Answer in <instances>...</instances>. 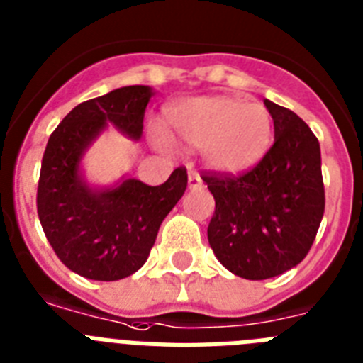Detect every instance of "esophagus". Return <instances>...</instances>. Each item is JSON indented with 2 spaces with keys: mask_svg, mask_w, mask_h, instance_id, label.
<instances>
[{
  "mask_svg": "<svg viewBox=\"0 0 363 363\" xmlns=\"http://www.w3.org/2000/svg\"><path fill=\"white\" fill-rule=\"evenodd\" d=\"M203 182L199 172H189V189H202Z\"/></svg>",
  "mask_w": 363,
  "mask_h": 363,
  "instance_id": "1",
  "label": "esophagus"
}]
</instances>
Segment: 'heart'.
<instances>
[{"instance_id": "obj_1", "label": "heart", "mask_w": 363, "mask_h": 363, "mask_svg": "<svg viewBox=\"0 0 363 363\" xmlns=\"http://www.w3.org/2000/svg\"><path fill=\"white\" fill-rule=\"evenodd\" d=\"M169 122L179 139L203 148L209 169L223 174H241L254 169L271 148L272 116L262 104H247L233 96H202L170 107ZM164 150L172 140L164 131H154Z\"/></svg>"}]
</instances>
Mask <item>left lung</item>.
I'll return each mask as SVG.
<instances>
[{
	"label": "left lung",
	"mask_w": 363,
	"mask_h": 363,
	"mask_svg": "<svg viewBox=\"0 0 363 363\" xmlns=\"http://www.w3.org/2000/svg\"><path fill=\"white\" fill-rule=\"evenodd\" d=\"M274 143L239 176L203 172L215 199L209 245L230 272L247 280L282 274L306 257L325 213L321 148L293 111L265 100Z\"/></svg>",
	"instance_id": "1"
}]
</instances>
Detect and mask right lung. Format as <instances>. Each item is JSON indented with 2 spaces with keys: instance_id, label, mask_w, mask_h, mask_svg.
<instances>
[{
  "instance_id": "1",
  "label": "right lung",
  "mask_w": 363,
  "mask_h": 363,
  "mask_svg": "<svg viewBox=\"0 0 363 363\" xmlns=\"http://www.w3.org/2000/svg\"><path fill=\"white\" fill-rule=\"evenodd\" d=\"M152 94L150 86L131 85L86 100L50 135L38 179V218L57 257L79 277L113 282L139 271L163 218L185 193L184 167L155 187L128 178L116 187L92 189L79 172L85 150L107 124L140 139Z\"/></svg>"
}]
</instances>
